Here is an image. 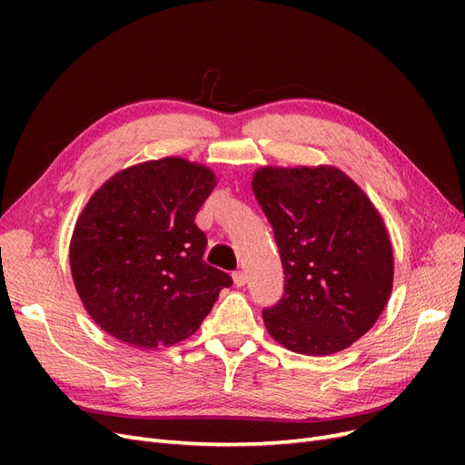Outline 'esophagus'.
<instances>
[{
    "label": "esophagus",
    "mask_w": 465,
    "mask_h": 465,
    "mask_svg": "<svg viewBox=\"0 0 465 465\" xmlns=\"http://www.w3.org/2000/svg\"><path fill=\"white\" fill-rule=\"evenodd\" d=\"M232 281H234V285H236V287H244V285H246V281H248V277H246V273H244V272L238 270V272H234V273H232Z\"/></svg>",
    "instance_id": "1"
}]
</instances>
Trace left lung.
I'll use <instances>...</instances> for the list:
<instances>
[{"label":"left lung","mask_w":465,"mask_h":465,"mask_svg":"<svg viewBox=\"0 0 465 465\" xmlns=\"http://www.w3.org/2000/svg\"><path fill=\"white\" fill-rule=\"evenodd\" d=\"M252 190L285 273V294L263 311L273 340L301 355L353 345L382 314L393 254L378 209L340 168L262 166Z\"/></svg>","instance_id":"1"}]
</instances>
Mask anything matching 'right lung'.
<instances>
[{"mask_svg":"<svg viewBox=\"0 0 465 465\" xmlns=\"http://www.w3.org/2000/svg\"><path fill=\"white\" fill-rule=\"evenodd\" d=\"M217 184L211 168L164 157L124 168L75 223L69 265L89 316L116 340L154 349L198 331L232 279L203 262L195 215Z\"/></svg>","mask_w":465,"mask_h":465,"instance_id":"1","label":"right lung"}]
</instances>
